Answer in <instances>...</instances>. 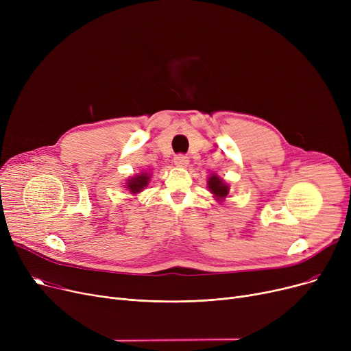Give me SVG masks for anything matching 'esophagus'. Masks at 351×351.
I'll list each match as a JSON object with an SVG mask.
<instances>
[{
  "instance_id": "34e87169",
  "label": "esophagus",
  "mask_w": 351,
  "mask_h": 351,
  "mask_svg": "<svg viewBox=\"0 0 351 351\" xmlns=\"http://www.w3.org/2000/svg\"><path fill=\"white\" fill-rule=\"evenodd\" d=\"M173 160H175L176 166H188V163H189V158L186 155H183V154L176 155Z\"/></svg>"
}]
</instances>
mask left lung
<instances>
[{
    "instance_id": "8db88e82",
    "label": "left lung",
    "mask_w": 351,
    "mask_h": 351,
    "mask_svg": "<svg viewBox=\"0 0 351 351\" xmlns=\"http://www.w3.org/2000/svg\"><path fill=\"white\" fill-rule=\"evenodd\" d=\"M208 186H209V191H210L216 197H219V199L226 197V195H228V192H229V186L226 185V183H225L222 179L217 178L216 175H212V176L209 178Z\"/></svg>"
}]
</instances>
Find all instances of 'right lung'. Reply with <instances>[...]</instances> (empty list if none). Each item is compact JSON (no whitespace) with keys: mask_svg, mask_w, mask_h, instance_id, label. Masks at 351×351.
<instances>
[{"mask_svg":"<svg viewBox=\"0 0 351 351\" xmlns=\"http://www.w3.org/2000/svg\"><path fill=\"white\" fill-rule=\"evenodd\" d=\"M149 178L151 176L147 175V173L136 175L135 178L128 180V189L131 191L132 193H138V192L143 191V188H146L147 183H149Z\"/></svg>","mask_w":351,"mask_h":351,"instance_id":"add662e5","label":"right lung"}]
</instances>
